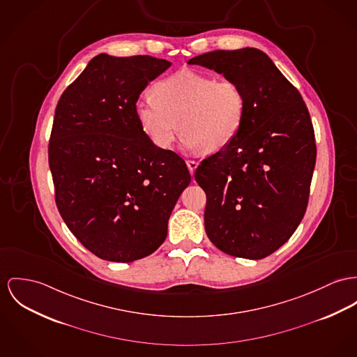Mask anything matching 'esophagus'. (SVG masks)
I'll return each mask as SVG.
<instances>
[{
    "label": "esophagus",
    "instance_id": "obj_1",
    "mask_svg": "<svg viewBox=\"0 0 357 357\" xmlns=\"http://www.w3.org/2000/svg\"><path fill=\"white\" fill-rule=\"evenodd\" d=\"M186 165H188V168H189V171H190V174H194V171H195V168L198 167V163L197 162H194V160H188L186 162Z\"/></svg>",
    "mask_w": 357,
    "mask_h": 357
}]
</instances>
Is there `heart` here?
<instances>
[{
    "instance_id": "1",
    "label": "heart",
    "mask_w": 357,
    "mask_h": 357,
    "mask_svg": "<svg viewBox=\"0 0 357 357\" xmlns=\"http://www.w3.org/2000/svg\"><path fill=\"white\" fill-rule=\"evenodd\" d=\"M152 97L139 99L135 112L141 130L159 149L171 146L181 126L188 151L218 152L236 138L245 123L246 96L232 80L179 70L156 82Z\"/></svg>"
}]
</instances>
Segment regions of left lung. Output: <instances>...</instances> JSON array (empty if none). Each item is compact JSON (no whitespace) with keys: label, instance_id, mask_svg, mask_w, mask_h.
Returning a JSON list of instances; mask_svg holds the SVG:
<instances>
[{"label":"left lung","instance_id":"left-lung-1","mask_svg":"<svg viewBox=\"0 0 357 357\" xmlns=\"http://www.w3.org/2000/svg\"><path fill=\"white\" fill-rule=\"evenodd\" d=\"M188 63L238 82L246 96L239 135L194 174L206 194V235L225 254L262 259L292 236L307 209L317 159L307 106L258 49L216 50Z\"/></svg>","mask_w":357,"mask_h":357}]
</instances>
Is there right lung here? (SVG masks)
Returning a JSON list of instances; mask_svg holds the SVG:
<instances>
[{
  "instance_id": "right-lung-1",
  "label": "right lung",
  "mask_w": 357,
  "mask_h": 357,
  "mask_svg": "<svg viewBox=\"0 0 357 357\" xmlns=\"http://www.w3.org/2000/svg\"><path fill=\"white\" fill-rule=\"evenodd\" d=\"M169 66L149 55H96L58 100L49 144L55 204L102 259L133 262L162 246L192 181L185 160L155 146L135 112L145 86Z\"/></svg>"
}]
</instances>
